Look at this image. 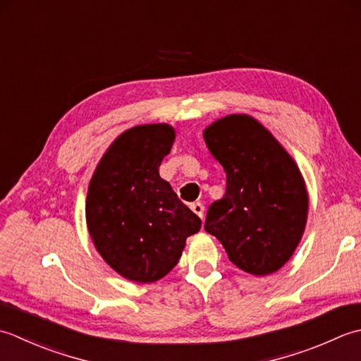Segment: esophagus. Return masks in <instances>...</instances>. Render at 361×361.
I'll return each instance as SVG.
<instances>
[{"label":"esophagus","mask_w":361,"mask_h":361,"mask_svg":"<svg viewBox=\"0 0 361 361\" xmlns=\"http://www.w3.org/2000/svg\"><path fill=\"white\" fill-rule=\"evenodd\" d=\"M191 210H193L197 216L200 218H204V204L202 202H193L191 204Z\"/></svg>","instance_id":"34e87169"}]
</instances>
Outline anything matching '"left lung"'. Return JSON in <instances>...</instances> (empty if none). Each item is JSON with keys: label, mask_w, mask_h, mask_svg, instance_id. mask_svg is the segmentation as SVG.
Returning a JSON list of instances; mask_svg holds the SVG:
<instances>
[{"label": "left lung", "mask_w": 361, "mask_h": 361, "mask_svg": "<svg viewBox=\"0 0 361 361\" xmlns=\"http://www.w3.org/2000/svg\"><path fill=\"white\" fill-rule=\"evenodd\" d=\"M226 171V193L210 204L204 229L229 260L254 276L276 273L302 237L308 196L299 168L277 140L247 115H229L204 130Z\"/></svg>", "instance_id": "left-lung-1"}]
</instances>
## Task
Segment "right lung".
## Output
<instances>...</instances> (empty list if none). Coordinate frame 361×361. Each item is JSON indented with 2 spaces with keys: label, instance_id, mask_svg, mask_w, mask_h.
Here are the masks:
<instances>
[{
  "label": "right lung",
  "instance_id": "1",
  "mask_svg": "<svg viewBox=\"0 0 361 361\" xmlns=\"http://www.w3.org/2000/svg\"><path fill=\"white\" fill-rule=\"evenodd\" d=\"M168 124L135 126L110 145L88 187L85 215L92 240L110 267L129 281L149 283L178 264L201 219L159 176L171 151Z\"/></svg>",
  "mask_w": 361,
  "mask_h": 361
}]
</instances>
